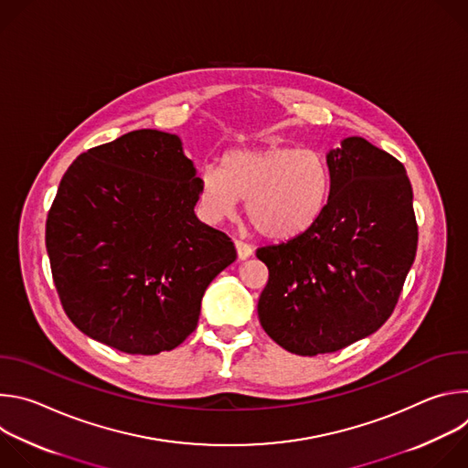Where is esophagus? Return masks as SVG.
Here are the masks:
<instances>
[{
	"label": "esophagus",
	"instance_id": "obj_1",
	"mask_svg": "<svg viewBox=\"0 0 468 468\" xmlns=\"http://www.w3.org/2000/svg\"><path fill=\"white\" fill-rule=\"evenodd\" d=\"M235 248H237V255L240 261H246L248 257L253 255V248L242 240H235Z\"/></svg>",
	"mask_w": 468,
	"mask_h": 468
}]
</instances>
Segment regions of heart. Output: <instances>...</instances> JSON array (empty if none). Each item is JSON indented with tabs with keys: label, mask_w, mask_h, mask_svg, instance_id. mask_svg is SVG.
Masks as SVG:
<instances>
[{
	"label": "heart",
	"mask_w": 468,
	"mask_h": 468,
	"mask_svg": "<svg viewBox=\"0 0 468 468\" xmlns=\"http://www.w3.org/2000/svg\"><path fill=\"white\" fill-rule=\"evenodd\" d=\"M331 192L327 161L314 150L274 146L237 150L222 170L204 168L199 204L211 222L235 215L246 202L251 226L266 239L287 240L307 231L322 215Z\"/></svg>",
	"instance_id": "obj_1"
}]
</instances>
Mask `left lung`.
Masks as SVG:
<instances>
[{
  "instance_id": "1",
  "label": "left lung",
  "mask_w": 468,
  "mask_h": 468,
  "mask_svg": "<svg viewBox=\"0 0 468 468\" xmlns=\"http://www.w3.org/2000/svg\"><path fill=\"white\" fill-rule=\"evenodd\" d=\"M331 192L302 235L257 250L269 266L257 314L296 356L337 352L392 314L417 255L413 188L404 165L361 137L325 155Z\"/></svg>"
}]
</instances>
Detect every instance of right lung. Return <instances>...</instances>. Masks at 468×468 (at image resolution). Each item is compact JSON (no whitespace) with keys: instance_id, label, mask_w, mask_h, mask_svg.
<instances>
[{"instance_id":"add662e5","label":"right lung","mask_w":468,"mask_h":468,"mask_svg":"<svg viewBox=\"0 0 468 468\" xmlns=\"http://www.w3.org/2000/svg\"><path fill=\"white\" fill-rule=\"evenodd\" d=\"M199 177L177 135L131 131L81 154L60 179L46 248L64 313L125 354L179 346L209 283L237 259L199 222Z\"/></svg>"}]
</instances>
